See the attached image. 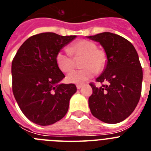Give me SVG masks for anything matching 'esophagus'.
<instances>
[{"label":"esophagus","instance_id":"34e87169","mask_svg":"<svg viewBox=\"0 0 151 151\" xmlns=\"http://www.w3.org/2000/svg\"><path fill=\"white\" fill-rule=\"evenodd\" d=\"M82 84H78V85H76V88H77V89H80L82 87Z\"/></svg>","mask_w":151,"mask_h":151}]
</instances>
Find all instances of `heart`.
<instances>
[{"label": "heart", "instance_id": "1", "mask_svg": "<svg viewBox=\"0 0 151 151\" xmlns=\"http://www.w3.org/2000/svg\"><path fill=\"white\" fill-rule=\"evenodd\" d=\"M67 50L68 52L59 51L56 55L57 65L63 73H68L73 70L75 66L73 58L82 57L79 63L82 69L68 75L67 80L71 83H83L94 76V73H101L106 67L107 55L104 50L97 48L94 41L79 40L69 45Z\"/></svg>", "mask_w": 151, "mask_h": 151}]
</instances>
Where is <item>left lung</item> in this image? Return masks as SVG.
I'll list each match as a JSON object with an SVG mask.
<instances>
[{"mask_svg": "<svg viewBox=\"0 0 151 151\" xmlns=\"http://www.w3.org/2000/svg\"><path fill=\"white\" fill-rule=\"evenodd\" d=\"M87 37L99 42L107 55L104 71L96 79L102 85L97 88L90 83L91 112L102 122L118 123L132 114L141 97L143 71L138 53L130 41L119 35L103 32Z\"/></svg>", "mask_w": 151, "mask_h": 151, "instance_id": "obj_1", "label": "left lung"}]
</instances>
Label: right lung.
I'll list each match as a JSON object with an SVG mask.
<instances>
[{"instance_id": "add662e5", "label": "right lung", "mask_w": 151, "mask_h": 151, "mask_svg": "<svg viewBox=\"0 0 151 151\" xmlns=\"http://www.w3.org/2000/svg\"><path fill=\"white\" fill-rule=\"evenodd\" d=\"M76 36L54 32L35 35L19 48L12 61V89L16 101L29 120L40 125L55 123L66 115L74 84H60L65 77L56 55Z\"/></svg>"}]
</instances>
